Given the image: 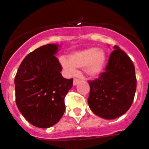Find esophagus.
Instances as JSON below:
<instances>
[{
    "mask_svg": "<svg viewBox=\"0 0 149 149\" xmlns=\"http://www.w3.org/2000/svg\"><path fill=\"white\" fill-rule=\"evenodd\" d=\"M79 83V80L77 78H74L73 81V85L74 86H76L77 84Z\"/></svg>",
    "mask_w": 149,
    "mask_h": 149,
    "instance_id": "obj_1",
    "label": "esophagus"
}]
</instances>
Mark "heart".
<instances>
[{"instance_id":"1","label":"heart","mask_w":149,"mask_h":149,"mask_svg":"<svg viewBox=\"0 0 149 149\" xmlns=\"http://www.w3.org/2000/svg\"><path fill=\"white\" fill-rule=\"evenodd\" d=\"M106 60V54L103 50L89 48L72 54L68 60L62 58L60 63L64 70L70 75L75 73V68H84L87 75L95 77L102 72Z\"/></svg>"}]
</instances>
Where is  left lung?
<instances>
[{
    "mask_svg": "<svg viewBox=\"0 0 149 149\" xmlns=\"http://www.w3.org/2000/svg\"><path fill=\"white\" fill-rule=\"evenodd\" d=\"M110 54L105 71L98 79L89 81L88 104L95 115L113 119L131 107L136 89L132 60L117 45Z\"/></svg>",
    "mask_w": 149,
    "mask_h": 149,
    "instance_id": "obj_1",
    "label": "left lung"
}]
</instances>
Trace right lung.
I'll return each instance as SVG.
<instances>
[{
  "label": "right lung",
  "instance_id": "add662e5",
  "mask_svg": "<svg viewBox=\"0 0 149 149\" xmlns=\"http://www.w3.org/2000/svg\"><path fill=\"white\" fill-rule=\"evenodd\" d=\"M58 45L48 44L34 50L23 60L15 77V102L24 118L36 127L48 128L65 112V97L73 85L65 79L55 54Z\"/></svg>",
  "mask_w": 149,
  "mask_h": 149
}]
</instances>
